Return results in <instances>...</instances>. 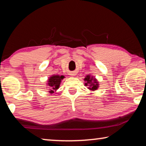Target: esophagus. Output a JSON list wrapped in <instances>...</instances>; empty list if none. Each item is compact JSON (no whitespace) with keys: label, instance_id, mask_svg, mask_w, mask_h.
<instances>
[{"label":"esophagus","instance_id":"esophagus-1","mask_svg":"<svg viewBox=\"0 0 146 146\" xmlns=\"http://www.w3.org/2000/svg\"><path fill=\"white\" fill-rule=\"evenodd\" d=\"M70 75H71V76H75V74H74V73H71V74H70Z\"/></svg>","mask_w":146,"mask_h":146}]
</instances>
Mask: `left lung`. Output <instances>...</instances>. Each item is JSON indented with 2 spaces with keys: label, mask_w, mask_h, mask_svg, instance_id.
I'll use <instances>...</instances> for the list:
<instances>
[{
  "label": "left lung",
  "mask_w": 146,
  "mask_h": 146,
  "mask_svg": "<svg viewBox=\"0 0 146 146\" xmlns=\"http://www.w3.org/2000/svg\"><path fill=\"white\" fill-rule=\"evenodd\" d=\"M84 81L86 82L84 84L85 86H88V89L91 91L97 90L99 87V82H98L97 79L91 75H86L84 78Z\"/></svg>",
  "instance_id": "left-lung-1"
}]
</instances>
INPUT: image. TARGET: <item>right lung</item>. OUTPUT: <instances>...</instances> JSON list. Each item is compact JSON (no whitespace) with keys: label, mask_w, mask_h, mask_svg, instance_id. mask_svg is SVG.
I'll return each mask as SVG.
<instances>
[{"label":"right lung","mask_w":146,"mask_h":146,"mask_svg":"<svg viewBox=\"0 0 146 146\" xmlns=\"http://www.w3.org/2000/svg\"><path fill=\"white\" fill-rule=\"evenodd\" d=\"M64 78V76L58 75H53L49 77L47 86L49 87V93L52 94L60 87L61 81Z\"/></svg>","instance_id":"add662e5"}]
</instances>
